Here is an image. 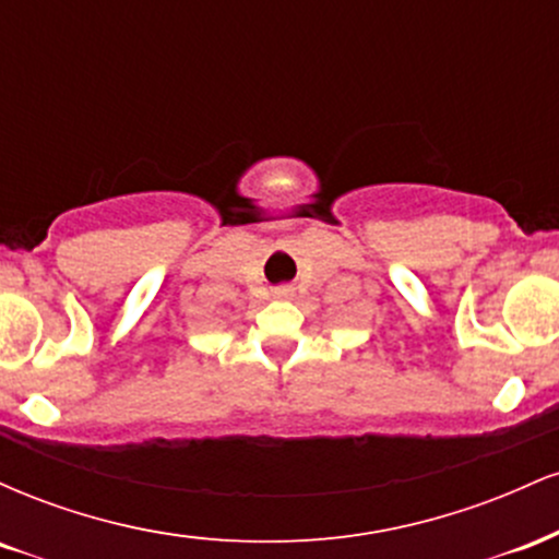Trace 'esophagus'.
Masks as SVG:
<instances>
[{
    "instance_id": "34e87169",
    "label": "esophagus",
    "mask_w": 559,
    "mask_h": 559,
    "mask_svg": "<svg viewBox=\"0 0 559 559\" xmlns=\"http://www.w3.org/2000/svg\"><path fill=\"white\" fill-rule=\"evenodd\" d=\"M275 294H278V297H288V288H278Z\"/></svg>"
}]
</instances>
